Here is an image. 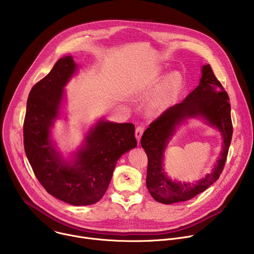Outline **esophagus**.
<instances>
[{
    "mask_svg": "<svg viewBox=\"0 0 254 254\" xmlns=\"http://www.w3.org/2000/svg\"><path fill=\"white\" fill-rule=\"evenodd\" d=\"M142 132H143V127H137L135 128V137H136L137 141L140 139V137L142 135Z\"/></svg>",
    "mask_w": 254,
    "mask_h": 254,
    "instance_id": "34e87169",
    "label": "esophagus"
}]
</instances>
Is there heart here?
Returning <instances> with one entry per match:
<instances>
[{"mask_svg":"<svg viewBox=\"0 0 254 254\" xmlns=\"http://www.w3.org/2000/svg\"><path fill=\"white\" fill-rule=\"evenodd\" d=\"M180 84V76L177 73H172L164 83L161 91L152 102V111L155 114L164 112L172 103L174 96Z\"/></svg>","mask_w":254,"mask_h":254,"instance_id":"1","label":"heart"}]
</instances>
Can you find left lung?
I'll return each mask as SVG.
<instances>
[{
    "instance_id": "8db88e82",
    "label": "left lung",
    "mask_w": 254,
    "mask_h": 254,
    "mask_svg": "<svg viewBox=\"0 0 254 254\" xmlns=\"http://www.w3.org/2000/svg\"><path fill=\"white\" fill-rule=\"evenodd\" d=\"M229 96L216 78L209 64L203 65L199 85L181 102L165 111L144 130L140 144L148 156L147 188L152 197L163 204L190 200L209 188L221 175L232 138ZM203 118L220 130L223 151L212 173L195 184L171 180L163 172V154L176 127L189 118Z\"/></svg>"
}]
</instances>
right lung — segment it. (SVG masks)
<instances>
[{
	"instance_id": "1",
	"label": "right lung",
	"mask_w": 254,
	"mask_h": 254,
	"mask_svg": "<svg viewBox=\"0 0 254 254\" xmlns=\"http://www.w3.org/2000/svg\"><path fill=\"white\" fill-rule=\"evenodd\" d=\"M77 70L72 56L60 58L31 89L24 121V148L44 189L74 206L98 202L106 192L118 160L136 147L134 126L98 121L81 147L67 161L56 150L51 127L59 118L64 87Z\"/></svg>"
}]
</instances>
